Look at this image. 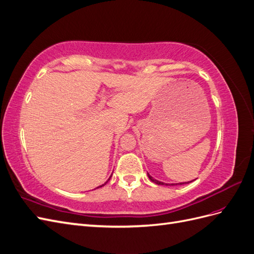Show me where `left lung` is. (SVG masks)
<instances>
[{
  "label": "left lung",
  "instance_id": "left-lung-1",
  "mask_svg": "<svg viewBox=\"0 0 254 254\" xmlns=\"http://www.w3.org/2000/svg\"><path fill=\"white\" fill-rule=\"evenodd\" d=\"M148 175V178L150 179V181H152L153 183H156V184H158V186H168V184H166V183H164V182H161V181H158V180H156V179H153L152 177L149 175V174H147ZM190 182H191V181H190ZM190 182H180V183H176V184H171V186H177V184H186V183H190Z\"/></svg>",
  "mask_w": 254,
  "mask_h": 254
}]
</instances>
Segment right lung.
<instances>
[{"instance_id":"right-lung-1","label":"right lung","mask_w":254,"mask_h":254,"mask_svg":"<svg viewBox=\"0 0 254 254\" xmlns=\"http://www.w3.org/2000/svg\"><path fill=\"white\" fill-rule=\"evenodd\" d=\"M110 178H111V177H110ZM110 178H109V180H110ZM103 186H104V184H103ZM103 186H101V187H103Z\"/></svg>"}]
</instances>
